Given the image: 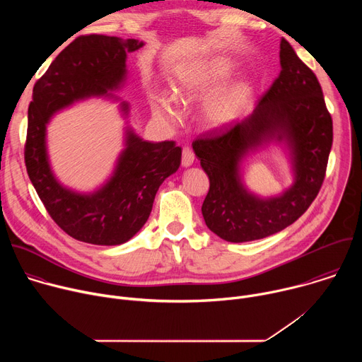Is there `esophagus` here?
Wrapping results in <instances>:
<instances>
[{"mask_svg":"<svg viewBox=\"0 0 362 362\" xmlns=\"http://www.w3.org/2000/svg\"><path fill=\"white\" fill-rule=\"evenodd\" d=\"M194 162V153L193 150L189 147V146H185L183 150H182V165L185 168H189L192 166Z\"/></svg>","mask_w":362,"mask_h":362,"instance_id":"1","label":"esophagus"}]
</instances>
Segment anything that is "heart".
I'll return each mask as SVG.
<instances>
[{
    "instance_id": "obj_1",
    "label": "heart",
    "mask_w": 362,
    "mask_h": 362,
    "mask_svg": "<svg viewBox=\"0 0 362 362\" xmlns=\"http://www.w3.org/2000/svg\"><path fill=\"white\" fill-rule=\"evenodd\" d=\"M226 77V73L219 69H206L193 71L185 76L173 90L175 98L182 103H190L197 98L208 95L218 84ZM240 107V90L225 88L215 93L206 103L204 113L208 120L214 124H223L230 122ZM154 116L163 119L170 124H176L180 120V112L169 97H156L151 101Z\"/></svg>"
}]
</instances>
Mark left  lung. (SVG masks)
Masks as SVG:
<instances>
[{
  "mask_svg": "<svg viewBox=\"0 0 362 362\" xmlns=\"http://www.w3.org/2000/svg\"><path fill=\"white\" fill-rule=\"evenodd\" d=\"M281 73L247 119L202 133L193 150L206 175L209 192L202 215L214 233L228 242L262 239L300 218L315 200L325 179L332 147V117L321 84L281 40ZM272 138H285L293 150L296 183L284 195L259 199L240 182L244 154Z\"/></svg>",
  "mask_w": 362,
  "mask_h": 362,
  "instance_id": "left-lung-1",
  "label": "left lung"
}]
</instances>
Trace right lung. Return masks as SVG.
<instances>
[{"mask_svg": "<svg viewBox=\"0 0 362 362\" xmlns=\"http://www.w3.org/2000/svg\"><path fill=\"white\" fill-rule=\"evenodd\" d=\"M140 47L143 42L134 38L80 35L33 88L24 146L27 173L51 219L80 242L122 245L132 239L147 222L159 186L180 166L182 148L173 140L151 143L129 130L115 175L91 194L66 189L49 169L45 148L49 117L77 100L117 88L126 76L127 53ZM127 109L123 103L126 113Z\"/></svg>", "mask_w": 362, "mask_h": 362, "instance_id": "1", "label": "right lung"}]
</instances>
